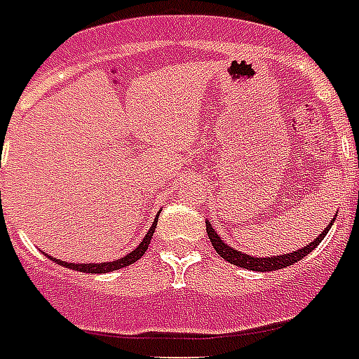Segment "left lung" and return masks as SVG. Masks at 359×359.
<instances>
[{
	"label": "left lung",
	"instance_id": "left-lung-1",
	"mask_svg": "<svg viewBox=\"0 0 359 359\" xmlns=\"http://www.w3.org/2000/svg\"><path fill=\"white\" fill-rule=\"evenodd\" d=\"M333 222H335V218H333L332 224H330V226H327V228H325L324 231H322V233H320L313 243H311V245L303 246V248L295 250V252L280 254V256H273V258H254V256H248V254L245 252H239V250H235V248L228 246L222 239H220V237H218V233L212 229L209 220L205 222V226H207V235H209L210 243H212V246H215L216 254H220L226 262L237 265V267H245V269H250V271H275V269H284V267H288V265L297 264V262L305 258L309 252H313L314 248L324 241V237L327 235V231H330V228L333 226Z\"/></svg>",
	"mask_w": 359,
	"mask_h": 359
}]
</instances>
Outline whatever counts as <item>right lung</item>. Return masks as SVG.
Masks as SVG:
<instances>
[{
	"instance_id": "add662e5",
	"label": "right lung",
	"mask_w": 359,
	"mask_h": 359,
	"mask_svg": "<svg viewBox=\"0 0 359 359\" xmlns=\"http://www.w3.org/2000/svg\"><path fill=\"white\" fill-rule=\"evenodd\" d=\"M156 220L154 224H152V228L149 229V233L144 235L143 241L139 243V246H137L135 250H131L130 254H126L124 258L120 259H114V262H105V264H67V262H62V259H54V258H48L52 259V262H56V264L64 265V267H69V269H75V271H81V273H109V271H116V269H122V267H128V265L135 264L137 259L141 258L144 252H147V248H149L150 245V239H152V233H154L156 229Z\"/></svg>"
}]
</instances>
